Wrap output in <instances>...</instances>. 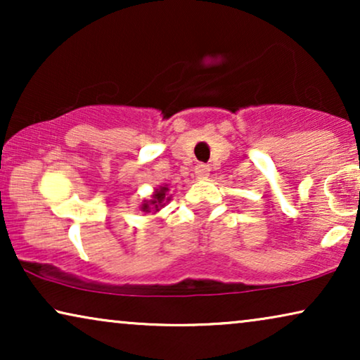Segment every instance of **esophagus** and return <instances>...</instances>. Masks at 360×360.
Returning <instances> with one entry per match:
<instances>
[{"mask_svg":"<svg viewBox=\"0 0 360 360\" xmlns=\"http://www.w3.org/2000/svg\"><path fill=\"white\" fill-rule=\"evenodd\" d=\"M210 165H205V164H198L195 167V174L198 179H206V176L210 175Z\"/></svg>","mask_w":360,"mask_h":360,"instance_id":"34e87169","label":"esophagus"}]
</instances>
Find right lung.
Listing matches in <instances>:
<instances>
[{
  "label": "right lung",
  "instance_id": "right-lung-1",
  "mask_svg": "<svg viewBox=\"0 0 360 360\" xmlns=\"http://www.w3.org/2000/svg\"><path fill=\"white\" fill-rule=\"evenodd\" d=\"M167 191H169V186L167 185L155 188L150 200H144V203L141 205V211H146V213H157V211H160V208H164L170 201V196L167 195Z\"/></svg>",
  "mask_w": 360,
  "mask_h": 360
}]
</instances>
